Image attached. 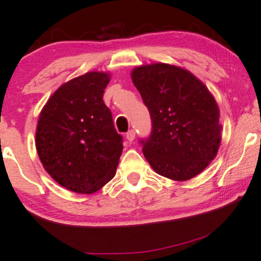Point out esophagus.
Masks as SVG:
<instances>
[{
    "label": "esophagus",
    "instance_id": "obj_1",
    "mask_svg": "<svg viewBox=\"0 0 261 261\" xmlns=\"http://www.w3.org/2000/svg\"><path fill=\"white\" fill-rule=\"evenodd\" d=\"M135 137H136V132H135V130H130V131L126 134V139H127V141H129V142L134 141Z\"/></svg>",
    "mask_w": 261,
    "mask_h": 261
}]
</instances>
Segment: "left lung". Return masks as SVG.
I'll use <instances>...</instances> for the list:
<instances>
[{"instance_id": "8db88e82", "label": "left lung", "mask_w": 261, "mask_h": 261, "mask_svg": "<svg viewBox=\"0 0 261 261\" xmlns=\"http://www.w3.org/2000/svg\"><path fill=\"white\" fill-rule=\"evenodd\" d=\"M131 80L150 111L152 132L142 141L154 172L176 181L196 177L216 158L221 142L220 111L199 79L181 67H136Z\"/></svg>"}]
</instances>
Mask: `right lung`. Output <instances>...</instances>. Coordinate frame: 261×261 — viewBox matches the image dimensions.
I'll use <instances>...</instances> for the list:
<instances>
[{
  "mask_svg": "<svg viewBox=\"0 0 261 261\" xmlns=\"http://www.w3.org/2000/svg\"><path fill=\"white\" fill-rule=\"evenodd\" d=\"M110 73L89 71L65 82L42 109L35 145L44 170L70 191L90 194L115 177L123 151L103 102Z\"/></svg>",
  "mask_w": 261,
  "mask_h": 261,
  "instance_id": "right-lung-1",
  "label": "right lung"
}]
</instances>
